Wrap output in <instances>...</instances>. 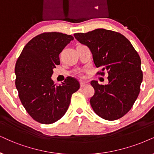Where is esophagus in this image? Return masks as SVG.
Wrapping results in <instances>:
<instances>
[{"instance_id":"34e87169","label":"esophagus","mask_w":154,"mask_h":154,"mask_svg":"<svg viewBox=\"0 0 154 154\" xmlns=\"http://www.w3.org/2000/svg\"><path fill=\"white\" fill-rule=\"evenodd\" d=\"M87 85H88V84L86 83V82H80V86H81V87H86Z\"/></svg>"}]
</instances>
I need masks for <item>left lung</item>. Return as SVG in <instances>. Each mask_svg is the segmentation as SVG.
<instances>
[{
    "label": "left lung",
    "instance_id": "obj_1",
    "mask_svg": "<svg viewBox=\"0 0 154 154\" xmlns=\"http://www.w3.org/2000/svg\"><path fill=\"white\" fill-rule=\"evenodd\" d=\"M75 38L87 45L97 67L108 72V85L91 81L94 94L90 104L98 116L114 121L125 115L137 100L143 79L141 59L129 40L114 31L100 28L75 33Z\"/></svg>",
    "mask_w": 154,
    "mask_h": 154
}]
</instances>
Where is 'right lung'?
I'll return each instance as SVG.
<instances>
[{"mask_svg": "<svg viewBox=\"0 0 154 154\" xmlns=\"http://www.w3.org/2000/svg\"><path fill=\"white\" fill-rule=\"evenodd\" d=\"M74 40L62 32H44L24 47L15 67V87L27 112L34 120L50 124L65 115L79 82L73 77L54 85L51 77L60 65L59 54Z\"/></svg>", "mask_w": 154, "mask_h": 154, "instance_id": "1", "label": "right lung"}]
</instances>
